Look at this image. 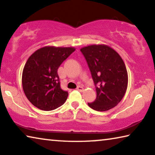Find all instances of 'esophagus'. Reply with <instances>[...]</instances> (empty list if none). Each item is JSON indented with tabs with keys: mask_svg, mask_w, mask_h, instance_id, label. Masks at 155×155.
<instances>
[{
	"mask_svg": "<svg viewBox=\"0 0 155 155\" xmlns=\"http://www.w3.org/2000/svg\"><path fill=\"white\" fill-rule=\"evenodd\" d=\"M77 91H81H81H84V88H83L82 86H77Z\"/></svg>",
	"mask_w": 155,
	"mask_h": 155,
	"instance_id": "obj_1",
	"label": "esophagus"
}]
</instances>
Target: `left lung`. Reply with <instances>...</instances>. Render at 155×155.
<instances>
[{
  "mask_svg": "<svg viewBox=\"0 0 155 155\" xmlns=\"http://www.w3.org/2000/svg\"><path fill=\"white\" fill-rule=\"evenodd\" d=\"M80 51L96 88V99L88 106L100 112L114 107L124 97L128 86L127 70L121 56L106 45H91Z\"/></svg>",
  "mask_w": 155,
  "mask_h": 155,
  "instance_id": "obj_1",
  "label": "left lung"
}]
</instances>
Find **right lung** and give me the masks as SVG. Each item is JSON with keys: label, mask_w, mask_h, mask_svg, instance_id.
Instances as JSON below:
<instances>
[{"label": "right lung", "mask_w": 155, "mask_h": 155, "mask_svg": "<svg viewBox=\"0 0 155 155\" xmlns=\"http://www.w3.org/2000/svg\"><path fill=\"white\" fill-rule=\"evenodd\" d=\"M74 48L45 46L29 57L22 72L24 92L37 108L51 111L62 105L68 97L60 87L58 69Z\"/></svg>", "instance_id": "add662e5"}]
</instances>
